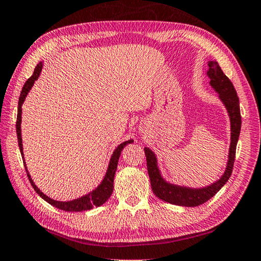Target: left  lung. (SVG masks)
<instances>
[{"label": "left lung", "mask_w": 261, "mask_h": 261, "mask_svg": "<svg viewBox=\"0 0 261 261\" xmlns=\"http://www.w3.org/2000/svg\"><path fill=\"white\" fill-rule=\"evenodd\" d=\"M208 66L209 70L207 71V75L210 78V86L218 93L220 101L223 102L226 110L228 112L230 121V145L228 150V160L222 177L218 180H216L215 183L199 189L168 183L161 176L155 154L149 147H144L147 173H149L151 188L153 193L162 201H166V202L171 204L181 205V207H198V205L207 202L226 184V181L229 179L230 174H232L235 160V151H237V144L240 136L241 112L237 91H235L232 82L223 72L217 61H209Z\"/></svg>", "instance_id": "1"}]
</instances>
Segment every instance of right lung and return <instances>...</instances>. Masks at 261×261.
<instances>
[{
    "label": "right lung",
    "mask_w": 261,
    "mask_h": 261,
    "mask_svg": "<svg viewBox=\"0 0 261 261\" xmlns=\"http://www.w3.org/2000/svg\"><path fill=\"white\" fill-rule=\"evenodd\" d=\"M42 68H43V62L41 61L36 66L32 77L28 78L27 82L24 83L22 91L20 93V96H19V102H18V116H17V124H16L18 144H19V149H20V152H21L24 168H26L29 181H31L33 189L36 191V193L41 196L42 199H44L47 203L52 204L53 207H56L58 209H61L65 211H71V213H73V211H85V210L92 209L93 207H100V205L105 203L106 201L110 198V195L112 194V191H114V178H115V174L117 170L118 160H119V156H120L122 149H124L127 144L133 143V140L126 141V142H124V143H121L116 147V150L114 151V153H112V155H111V159L109 162V166H108L105 178L102 179L101 184L97 186L95 190H93L88 194H85V195L81 196V198L71 200V201H57V200L48 198L47 195L44 194L43 192L35 185L34 180L32 179L31 175H29V171L27 169L26 162H24V158H23V147H22V139H21V114H22L21 106L24 102V99H26L28 92L31 91V88L33 87L34 83H35V81L39 77V73H41V71H42Z\"/></svg>",
    "instance_id": "right-lung-1"
}]
</instances>
